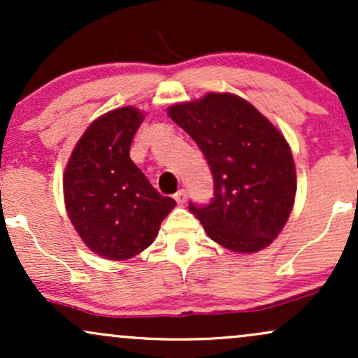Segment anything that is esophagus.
Returning <instances> with one entry per match:
<instances>
[{"label":"esophagus","mask_w":358,"mask_h":358,"mask_svg":"<svg viewBox=\"0 0 358 358\" xmlns=\"http://www.w3.org/2000/svg\"><path fill=\"white\" fill-rule=\"evenodd\" d=\"M173 199H175L178 203H185V200H187V192H185L183 188H182V190H178V192L175 193Z\"/></svg>","instance_id":"34e87169"}]
</instances>
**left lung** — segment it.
Listing matches in <instances>:
<instances>
[{
  "instance_id": "1",
  "label": "left lung",
  "mask_w": 358,
  "mask_h": 358,
  "mask_svg": "<svg viewBox=\"0 0 358 358\" xmlns=\"http://www.w3.org/2000/svg\"><path fill=\"white\" fill-rule=\"evenodd\" d=\"M168 116L199 145L213 175L212 203L188 207L207 236L239 254L268 248L296 196V168L281 131L229 92L176 102Z\"/></svg>"
}]
</instances>
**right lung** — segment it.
Listing matches in <instances>:
<instances>
[{
  "label": "right lung",
  "instance_id": "obj_1",
  "mask_svg": "<svg viewBox=\"0 0 358 358\" xmlns=\"http://www.w3.org/2000/svg\"><path fill=\"white\" fill-rule=\"evenodd\" d=\"M143 119L145 113L133 106L102 114L77 141L64 171V202L73 229L109 261H126L150 248L176 205L129 158Z\"/></svg>",
  "mask_w": 358,
  "mask_h": 358
}]
</instances>
